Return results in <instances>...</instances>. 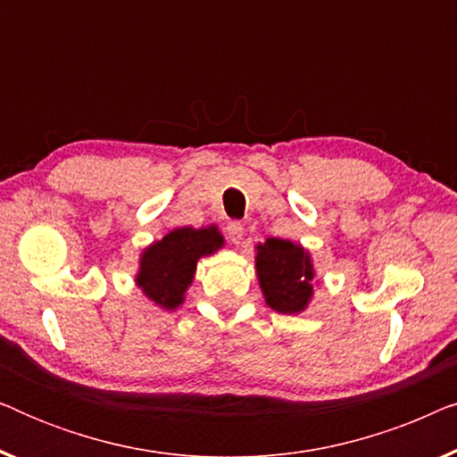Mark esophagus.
<instances>
[{"label":"esophagus","mask_w":457,"mask_h":457,"mask_svg":"<svg viewBox=\"0 0 457 457\" xmlns=\"http://www.w3.org/2000/svg\"><path fill=\"white\" fill-rule=\"evenodd\" d=\"M227 237L233 243H241V239H243V224L237 222V220L228 222L227 224Z\"/></svg>","instance_id":"obj_1"}]
</instances>
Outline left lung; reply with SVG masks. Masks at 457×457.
<instances>
[{
	"instance_id": "obj_1",
	"label": "left lung",
	"mask_w": 457,
	"mask_h": 457,
	"mask_svg": "<svg viewBox=\"0 0 457 457\" xmlns=\"http://www.w3.org/2000/svg\"><path fill=\"white\" fill-rule=\"evenodd\" d=\"M255 268L266 303L272 310L280 314H295L308 305L314 270L303 247L272 237L266 239L264 245H258Z\"/></svg>"
}]
</instances>
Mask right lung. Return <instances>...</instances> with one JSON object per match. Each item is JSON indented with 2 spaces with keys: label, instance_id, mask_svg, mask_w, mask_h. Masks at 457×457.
<instances>
[{
  "label": "right lung",
  "instance_id": "right-lung-1",
  "mask_svg": "<svg viewBox=\"0 0 457 457\" xmlns=\"http://www.w3.org/2000/svg\"><path fill=\"white\" fill-rule=\"evenodd\" d=\"M222 237L216 228H177L143 252L137 285L149 299L166 310L183 303L197 260L216 252Z\"/></svg>",
  "mask_w": 457,
  "mask_h": 457
}]
</instances>
